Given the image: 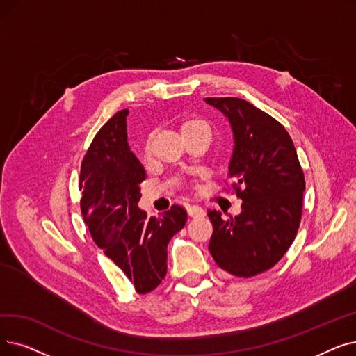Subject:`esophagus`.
Returning a JSON list of instances; mask_svg holds the SVG:
<instances>
[{
  "label": "esophagus",
  "instance_id": "esophagus-1",
  "mask_svg": "<svg viewBox=\"0 0 356 356\" xmlns=\"http://www.w3.org/2000/svg\"><path fill=\"white\" fill-rule=\"evenodd\" d=\"M188 213H189V216H192V218H200V216L205 215V211H204V208H200L199 205H189L188 207Z\"/></svg>",
  "mask_w": 356,
  "mask_h": 356
}]
</instances>
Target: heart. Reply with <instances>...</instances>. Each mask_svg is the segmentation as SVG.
Returning <instances> with one entry per match:
<instances>
[{"label": "heart", "instance_id": "obj_1", "mask_svg": "<svg viewBox=\"0 0 356 356\" xmlns=\"http://www.w3.org/2000/svg\"><path fill=\"white\" fill-rule=\"evenodd\" d=\"M193 129H207V131H209V127H208V123L202 119H191V120L184 122L181 125V132L183 131H193ZM148 151H149V144L147 143L145 152H148Z\"/></svg>", "mask_w": 356, "mask_h": 356}]
</instances>
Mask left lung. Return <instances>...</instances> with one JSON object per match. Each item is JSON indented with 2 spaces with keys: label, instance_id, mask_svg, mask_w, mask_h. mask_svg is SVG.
Returning a JSON list of instances; mask_svg holds the SVG:
<instances>
[{
  "label": "left lung",
  "instance_id": "left-lung-1",
  "mask_svg": "<svg viewBox=\"0 0 356 356\" xmlns=\"http://www.w3.org/2000/svg\"><path fill=\"white\" fill-rule=\"evenodd\" d=\"M205 102L228 119L234 149L228 165L233 189L243 200L237 216L213 225L209 252L221 269L250 277L275 266L291 247L301 221L305 180L296 147L280 122L237 97Z\"/></svg>",
  "mask_w": 356,
  "mask_h": 356
}]
</instances>
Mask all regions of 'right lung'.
Returning a JSON list of instances; mask_svg holds the SVG:
<instances>
[{
  "instance_id": "add662e5",
  "label": "right lung",
  "mask_w": 356,
  "mask_h": 356,
  "mask_svg": "<svg viewBox=\"0 0 356 356\" xmlns=\"http://www.w3.org/2000/svg\"><path fill=\"white\" fill-rule=\"evenodd\" d=\"M128 109L107 120L84 156L80 173L81 213L90 234L138 293L157 288L167 273V244L188 220L180 205L161 216L138 208L145 168L128 145Z\"/></svg>"
}]
</instances>
